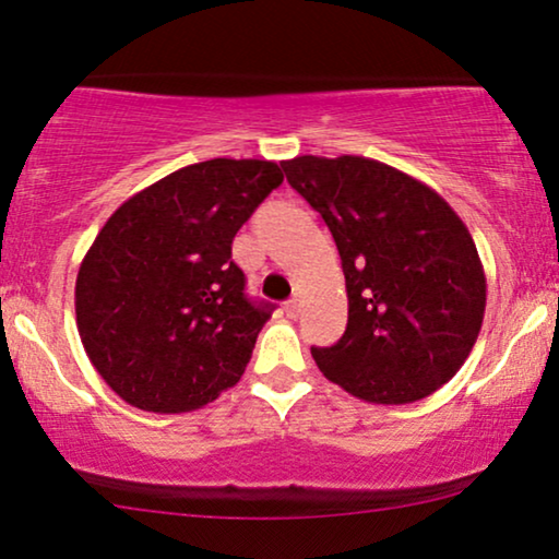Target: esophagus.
Returning a JSON list of instances; mask_svg holds the SVG:
<instances>
[{"label": "esophagus", "instance_id": "34e87169", "mask_svg": "<svg viewBox=\"0 0 559 559\" xmlns=\"http://www.w3.org/2000/svg\"><path fill=\"white\" fill-rule=\"evenodd\" d=\"M284 312H286L288 320H296V317H299V312H301V301H299V299H292V301H286Z\"/></svg>", "mask_w": 559, "mask_h": 559}]
</instances>
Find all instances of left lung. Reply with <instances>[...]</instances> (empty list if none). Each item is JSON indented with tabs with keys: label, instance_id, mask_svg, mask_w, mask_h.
Returning a JSON list of instances; mask_svg holds the SVG:
<instances>
[{
	"label": "left lung",
	"instance_id": "obj_1",
	"mask_svg": "<svg viewBox=\"0 0 559 559\" xmlns=\"http://www.w3.org/2000/svg\"><path fill=\"white\" fill-rule=\"evenodd\" d=\"M281 167L343 260L348 328L312 348L320 371L373 405L433 394L483 328L487 284L469 229L433 188L384 162L304 154Z\"/></svg>",
	"mask_w": 559,
	"mask_h": 559
}]
</instances>
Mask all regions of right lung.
Instances as JSON below:
<instances>
[{"instance_id": "obj_1", "label": "right lung", "mask_w": 559, "mask_h": 559, "mask_svg": "<svg viewBox=\"0 0 559 559\" xmlns=\"http://www.w3.org/2000/svg\"><path fill=\"white\" fill-rule=\"evenodd\" d=\"M265 159H209L116 209L76 273V330L118 397L188 413L235 386L271 304L245 296L231 239L273 188Z\"/></svg>"}]
</instances>
